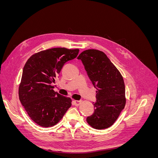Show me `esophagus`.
<instances>
[{
  "label": "esophagus",
  "mask_w": 158,
  "mask_h": 158,
  "mask_svg": "<svg viewBox=\"0 0 158 158\" xmlns=\"http://www.w3.org/2000/svg\"><path fill=\"white\" fill-rule=\"evenodd\" d=\"M81 103H82V101H78V100H74V101L73 102V105H74V106H79V105H80Z\"/></svg>",
  "instance_id": "34e87169"
}]
</instances>
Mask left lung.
Returning <instances> with one entry per match:
<instances>
[{
    "label": "left lung",
    "instance_id": "left-lung-1",
    "mask_svg": "<svg viewBox=\"0 0 158 158\" xmlns=\"http://www.w3.org/2000/svg\"><path fill=\"white\" fill-rule=\"evenodd\" d=\"M82 60L90 80L96 88V102L92 115L87 123L94 128L112 126L125 106V86L120 72L103 52L88 49L81 52Z\"/></svg>",
    "mask_w": 158,
    "mask_h": 158
}]
</instances>
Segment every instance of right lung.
I'll return each instance as SVG.
<instances>
[{"label": "right lung", "instance_id": "right-lung-1", "mask_svg": "<svg viewBox=\"0 0 158 158\" xmlns=\"http://www.w3.org/2000/svg\"><path fill=\"white\" fill-rule=\"evenodd\" d=\"M78 49L52 48L31 55L25 64L19 85V99L33 122L43 127L58 123L72 100L55 92L52 85L66 62L77 56Z\"/></svg>", "mask_w": 158, "mask_h": 158}]
</instances>
